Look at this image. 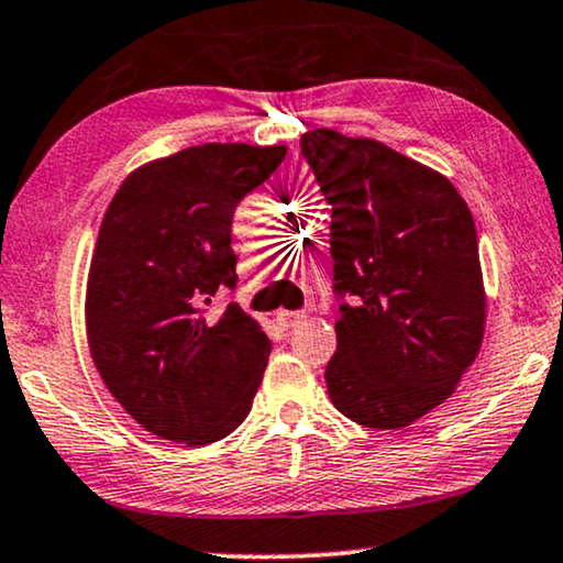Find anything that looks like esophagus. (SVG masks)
I'll return each mask as SVG.
<instances>
[{
    "instance_id": "obj_1",
    "label": "esophagus",
    "mask_w": 563,
    "mask_h": 563,
    "mask_svg": "<svg viewBox=\"0 0 563 563\" xmlns=\"http://www.w3.org/2000/svg\"><path fill=\"white\" fill-rule=\"evenodd\" d=\"M306 313L303 311H280L277 313V324L283 329H296L298 324H303Z\"/></svg>"
}]
</instances>
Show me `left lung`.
<instances>
[{
	"label": "left lung",
	"instance_id": "obj_1",
	"mask_svg": "<svg viewBox=\"0 0 563 563\" xmlns=\"http://www.w3.org/2000/svg\"><path fill=\"white\" fill-rule=\"evenodd\" d=\"M301 152L332 206L334 290L352 298L329 399L352 422L399 430L443 404L482 347L474 216L445 175L376 139L313 129Z\"/></svg>",
	"mask_w": 563,
	"mask_h": 563
}]
</instances>
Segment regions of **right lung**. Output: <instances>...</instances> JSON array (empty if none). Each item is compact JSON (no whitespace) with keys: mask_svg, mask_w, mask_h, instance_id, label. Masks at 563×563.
Here are the masks:
<instances>
[{"mask_svg":"<svg viewBox=\"0 0 563 563\" xmlns=\"http://www.w3.org/2000/svg\"><path fill=\"white\" fill-rule=\"evenodd\" d=\"M286 159V146L200 144L141 164L104 211L89 262L85 324L95 368L115 401L156 438L208 445L250 415L269 340L229 303L231 219Z\"/></svg>","mask_w":563,"mask_h":563,"instance_id":"obj_1","label":"right lung"}]
</instances>
